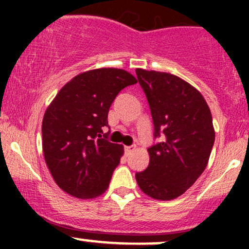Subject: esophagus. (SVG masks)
<instances>
[{"instance_id":"1","label":"esophagus","mask_w":249,"mask_h":249,"mask_svg":"<svg viewBox=\"0 0 249 249\" xmlns=\"http://www.w3.org/2000/svg\"><path fill=\"white\" fill-rule=\"evenodd\" d=\"M124 150H125V153L128 156V154H131L134 150H136V146H134V145H131V146H125Z\"/></svg>"}]
</instances>
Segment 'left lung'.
I'll use <instances>...</instances> for the list:
<instances>
[{
  "mask_svg": "<svg viewBox=\"0 0 249 249\" xmlns=\"http://www.w3.org/2000/svg\"><path fill=\"white\" fill-rule=\"evenodd\" d=\"M150 105L156 144L150 162L136 180L153 199L171 200L186 192L207 166L214 145L211 110L201 93L179 77L136 70Z\"/></svg>",
  "mask_w": 249,
  "mask_h": 249,
  "instance_id": "obj_1",
  "label": "left lung"
}]
</instances>
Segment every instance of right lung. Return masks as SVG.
I'll return each mask as SVG.
<instances>
[{
	"mask_svg": "<svg viewBox=\"0 0 249 249\" xmlns=\"http://www.w3.org/2000/svg\"><path fill=\"white\" fill-rule=\"evenodd\" d=\"M137 79L122 69L103 68L73 77L44 113L43 153L53 180L64 192L92 199L108 187L123 146L107 141V113L119 92Z\"/></svg>",
	"mask_w": 249,
	"mask_h": 249,
	"instance_id": "right-lung-1",
	"label": "right lung"
}]
</instances>
